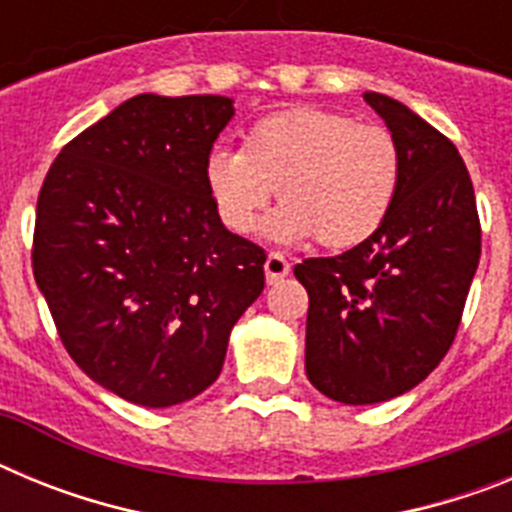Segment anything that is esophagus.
I'll return each instance as SVG.
<instances>
[{
	"label": "esophagus",
	"mask_w": 512,
	"mask_h": 512,
	"mask_svg": "<svg viewBox=\"0 0 512 512\" xmlns=\"http://www.w3.org/2000/svg\"><path fill=\"white\" fill-rule=\"evenodd\" d=\"M264 271H266V282L277 284L279 279H284L289 274V261L284 259L279 251H271L269 259H266L264 264Z\"/></svg>",
	"instance_id": "obj_1"
}]
</instances>
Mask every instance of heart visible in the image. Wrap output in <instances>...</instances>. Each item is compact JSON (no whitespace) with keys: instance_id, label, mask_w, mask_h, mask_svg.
I'll return each mask as SVG.
<instances>
[{"instance_id":"1","label":"heart","mask_w":512,"mask_h":512,"mask_svg":"<svg viewBox=\"0 0 512 512\" xmlns=\"http://www.w3.org/2000/svg\"><path fill=\"white\" fill-rule=\"evenodd\" d=\"M205 182L233 233H251L279 187L284 205L269 223L274 238L351 248L390 215L400 151L382 125L305 107L256 122L243 151H210Z\"/></svg>"}]
</instances>
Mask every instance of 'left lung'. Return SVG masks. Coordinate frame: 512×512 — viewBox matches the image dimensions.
<instances>
[{"label":"left lung","instance_id":"1","mask_svg":"<svg viewBox=\"0 0 512 512\" xmlns=\"http://www.w3.org/2000/svg\"><path fill=\"white\" fill-rule=\"evenodd\" d=\"M400 151V184L377 233L338 256L305 259V369L343 405L413 390L456 338L482 251L477 200L443 133L377 92L364 94Z\"/></svg>","mask_w":512,"mask_h":512}]
</instances>
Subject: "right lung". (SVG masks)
<instances>
[{"label": "right lung", "instance_id": "add662e5", "mask_svg": "<svg viewBox=\"0 0 512 512\" xmlns=\"http://www.w3.org/2000/svg\"><path fill=\"white\" fill-rule=\"evenodd\" d=\"M230 117L217 94H138L69 140L40 187L33 274L58 338L143 408L205 392L264 289V248L220 223L205 182Z\"/></svg>", "mask_w": 512, "mask_h": 512}]
</instances>
